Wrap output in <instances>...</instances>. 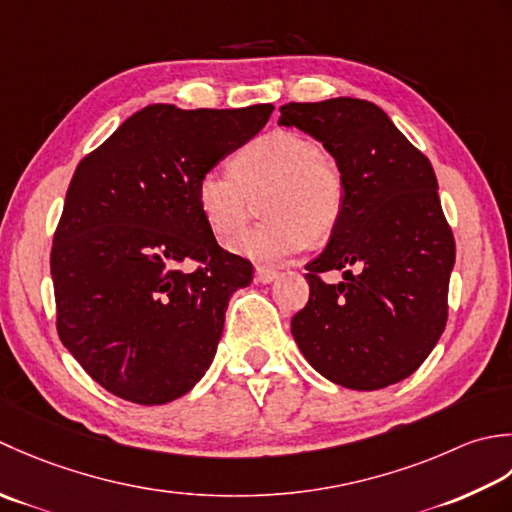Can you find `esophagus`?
Wrapping results in <instances>:
<instances>
[{
    "instance_id": "1",
    "label": "esophagus",
    "mask_w": 512,
    "mask_h": 512,
    "mask_svg": "<svg viewBox=\"0 0 512 512\" xmlns=\"http://www.w3.org/2000/svg\"><path fill=\"white\" fill-rule=\"evenodd\" d=\"M256 283H260V285H269V283H274V280L278 278V271H274V269H269V267H256Z\"/></svg>"
}]
</instances>
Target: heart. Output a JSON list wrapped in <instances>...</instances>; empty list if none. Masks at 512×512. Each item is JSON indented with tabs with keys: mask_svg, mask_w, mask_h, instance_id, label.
Returning a JSON list of instances; mask_svg holds the SVG:
<instances>
[{
	"mask_svg": "<svg viewBox=\"0 0 512 512\" xmlns=\"http://www.w3.org/2000/svg\"><path fill=\"white\" fill-rule=\"evenodd\" d=\"M263 201L267 223L238 238L234 252L278 265L336 229L344 210V179L318 143L298 132L274 130L236 152L229 170H207L196 183L203 221L221 241H232Z\"/></svg>",
	"mask_w": 512,
	"mask_h": 512,
	"instance_id": "1",
	"label": "heart"
}]
</instances>
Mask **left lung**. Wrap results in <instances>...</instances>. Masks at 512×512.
Instances as JSON below:
<instances>
[{
	"label": "left lung",
	"instance_id": "obj_1",
	"mask_svg": "<svg viewBox=\"0 0 512 512\" xmlns=\"http://www.w3.org/2000/svg\"><path fill=\"white\" fill-rule=\"evenodd\" d=\"M278 125L320 141L344 179L342 216L305 267L309 302L291 318V336L340 387L378 391L409 378L446 327L455 265L431 161L364 99L287 103ZM331 268L345 269L342 284L321 283Z\"/></svg>",
	"mask_w": 512,
	"mask_h": 512
}]
</instances>
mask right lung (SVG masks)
<instances>
[{
    "instance_id": "obj_1",
    "label": "right lung",
    "mask_w": 512,
    "mask_h": 512,
    "mask_svg": "<svg viewBox=\"0 0 512 512\" xmlns=\"http://www.w3.org/2000/svg\"><path fill=\"white\" fill-rule=\"evenodd\" d=\"M274 106L134 112L72 176L50 254L57 331L92 380L134 404L181 398L216 356L249 260L216 243L196 183ZM201 262L192 275L178 265Z\"/></svg>"
}]
</instances>
